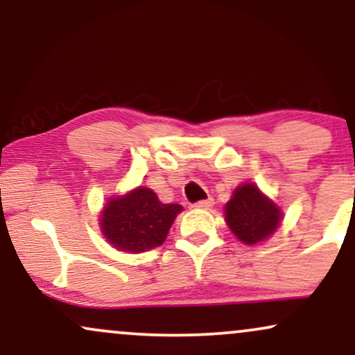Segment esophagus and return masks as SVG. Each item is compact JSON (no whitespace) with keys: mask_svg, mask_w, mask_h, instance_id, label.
I'll list each match as a JSON object with an SVG mask.
<instances>
[{"mask_svg":"<svg viewBox=\"0 0 355 355\" xmlns=\"http://www.w3.org/2000/svg\"><path fill=\"white\" fill-rule=\"evenodd\" d=\"M193 207H195V209H200V210H209V209H211V207H214V198L209 197L207 200L197 202Z\"/></svg>","mask_w":355,"mask_h":355,"instance_id":"esophagus-1","label":"esophagus"}]
</instances>
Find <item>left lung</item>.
<instances>
[{"label": "left lung", "mask_w": 355, "mask_h": 355, "mask_svg": "<svg viewBox=\"0 0 355 355\" xmlns=\"http://www.w3.org/2000/svg\"><path fill=\"white\" fill-rule=\"evenodd\" d=\"M284 214L255 183H242L225 203V222L240 242L257 245L279 229Z\"/></svg>", "instance_id": "obj_1"}]
</instances>
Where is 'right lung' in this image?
Listing matches in <instances>:
<instances>
[{
    "instance_id": "1",
    "label": "right lung",
    "mask_w": 355,
    "mask_h": 355,
    "mask_svg": "<svg viewBox=\"0 0 355 355\" xmlns=\"http://www.w3.org/2000/svg\"><path fill=\"white\" fill-rule=\"evenodd\" d=\"M182 210L178 203H162L148 187H137L108 198L100 215V230L116 250L141 254L165 242Z\"/></svg>"
}]
</instances>
